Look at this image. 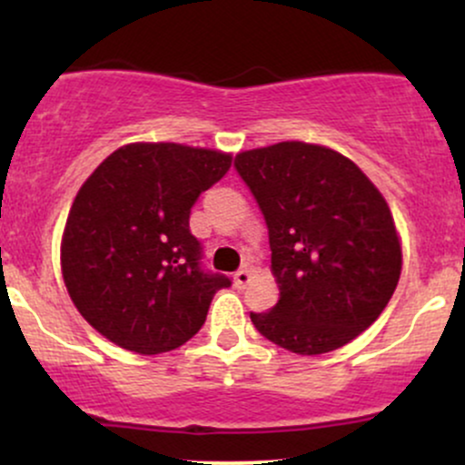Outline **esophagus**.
I'll list each match as a JSON object with an SVG mask.
<instances>
[{
	"label": "esophagus",
	"mask_w": 465,
	"mask_h": 465,
	"mask_svg": "<svg viewBox=\"0 0 465 465\" xmlns=\"http://www.w3.org/2000/svg\"><path fill=\"white\" fill-rule=\"evenodd\" d=\"M233 282H236L238 288H244L251 282V271L247 266H242V269L236 271V275H233Z\"/></svg>",
	"instance_id": "34e87169"
}]
</instances>
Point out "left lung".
Returning <instances> with one entry per match:
<instances>
[{"label":"left lung","instance_id":"left-lung-1","mask_svg":"<svg viewBox=\"0 0 465 465\" xmlns=\"http://www.w3.org/2000/svg\"><path fill=\"white\" fill-rule=\"evenodd\" d=\"M269 227L280 300L255 330L302 356L343 348L381 317L402 269L391 210L348 157L306 142L236 154Z\"/></svg>","mask_w":465,"mask_h":465}]
</instances>
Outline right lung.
<instances>
[{
	"label": "right lung",
	"mask_w": 465,
	"mask_h": 465,
	"mask_svg": "<svg viewBox=\"0 0 465 465\" xmlns=\"http://www.w3.org/2000/svg\"><path fill=\"white\" fill-rule=\"evenodd\" d=\"M232 154L183 143H129L83 183L61 244L74 306L135 354L177 350L201 330L212 297L232 286L201 264L190 210L225 177Z\"/></svg>",
	"instance_id": "1"
}]
</instances>
